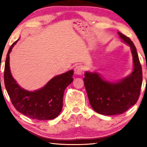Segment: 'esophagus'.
<instances>
[{"label": "esophagus", "mask_w": 147, "mask_h": 147, "mask_svg": "<svg viewBox=\"0 0 147 147\" xmlns=\"http://www.w3.org/2000/svg\"><path fill=\"white\" fill-rule=\"evenodd\" d=\"M74 71H75L76 75H82V71H83V66L81 65H76L74 68Z\"/></svg>", "instance_id": "esophagus-1"}]
</instances>
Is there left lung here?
I'll return each instance as SVG.
<instances>
[{"instance_id":"left-lung-1","label":"left lung","mask_w":147,"mask_h":147,"mask_svg":"<svg viewBox=\"0 0 147 147\" xmlns=\"http://www.w3.org/2000/svg\"><path fill=\"white\" fill-rule=\"evenodd\" d=\"M122 41L129 45L133 59L132 73L117 82L104 80L97 72L86 71L84 82L90 105L96 112L107 116L124 113L136 103L142 82V72L134 43L118 32Z\"/></svg>"}]
</instances>
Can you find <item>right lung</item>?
<instances>
[{
  "mask_svg": "<svg viewBox=\"0 0 147 147\" xmlns=\"http://www.w3.org/2000/svg\"><path fill=\"white\" fill-rule=\"evenodd\" d=\"M18 40L8 51L4 72L5 88L12 104L17 111L32 119H54L62 110L64 91L73 82L74 70L55 76L45 86L35 91L23 89L13 78L10 69L9 55Z\"/></svg>",
  "mask_w": 147,
  "mask_h": 147,
  "instance_id": "obj_1",
  "label": "right lung"
}]
</instances>
